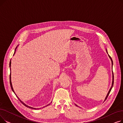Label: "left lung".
<instances>
[{
	"label": "left lung",
	"instance_id": "8db88e82",
	"mask_svg": "<svg viewBox=\"0 0 123 123\" xmlns=\"http://www.w3.org/2000/svg\"><path fill=\"white\" fill-rule=\"evenodd\" d=\"M106 51H107V53H108V52H107V50H106ZM109 58H110V59H111V62H112V66L113 67V60H112V58H111V57L109 55ZM112 74H113V80H112V86H111V88L110 89V90H109V92H108V94H107V96H106V98H105V101L107 99V97H108V96H109V94H110V92H111V90H112V88H113V85H114V74H113V71H112ZM76 105V104H75ZM76 106H77V105H76Z\"/></svg>",
	"mask_w": 123,
	"mask_h": 123
}]
</instances>
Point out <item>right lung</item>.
<instances>
[{
	"instance_id": "obj_1",
	"label": "right lung",
	"mask_w": 123,
	"mask_h": 123,
	"mask_svg": "<svg viewBox=\"0 0 123 123\" xmlns=\"http://www.w3.org/2000/svg\"><path fill=\"white\" fill-rule=\"evenodd\" d=\"M17 47H16V48H15V52H14V54H13V55H14V54H15V51H16V48H17ZM9 67H10V70H11V68H10V67H11V60H10V63H9ZM10 86H11V89H12V91L14 93V94L16 95V94L15 93V92H14V90H13V87H12V83H11V73H10ZM16 97H17L18 98V99L19 100V101H20L22 104L25 106H26V107H27V108H31V109H35V110H36V109H39L38 108H33V107H30V106H27V105H26L25 103H24L22 101H21V100H20V99H19L18 97H17V96L16 95ZM50 105V104H48V105ZM48 105H47V106H48ZM44 108V107H43ZM41 109V108H40Z\"/></svg>"
}]
</instances>
